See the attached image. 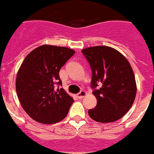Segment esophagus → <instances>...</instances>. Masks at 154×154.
<instances>
[{
	"instance_id": "obj_1",
	"label": "esophagus",
	"mask_w": 154,
	"mask_h": 154,
	"mask_svg": "<svg viewBox=\"0 0 154 154\" xmlns=\"http://www.w3.org/2000/svg\"><path fill=\"white\" fill-rule=\"evenodd\" d=\"M85 95H86V92L84 90H81L79 94H77V97H78L79 98H83Z\"/></svg>"
}]
</instances>
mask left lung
Returning <instances> with one entry per match:
<instances>
[{"mask_svg":"<svg viewBox=\"0 0 154 154\" xmlns=\"http://www.w3.org/2000/svg\"><path fill=\"white\" fill-rule=\"evenodd\" d=\"M92 70L91 88L97 105L88 110L97 122H113L121 119L133 105L136 83L126 58L116 49L97 46L82 50Z\"/></svg>","mask_w":154,"mask_h":154,"instance_id":"obj_1","label":"left lung"}]
</instances>
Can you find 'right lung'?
Masks as SVG:
<instances>
[{"label": "right lung", "mask_w": 154, "mask_h": 154, "mask_svg": "<svg viewBox=\"0 0 154 154\" xmlns=\"http://www.w3.org/2000/svg\"><path fill=\"white\" fill-rule=\"evenodd\" d=\"M75 53L64 47L42 45L23 61L17 74L16 92L23 110L36 122L54 124L68 114L74 99L59 88L62 85L59 72Z\"/></svg>", "instance_id": "1"}]
</instances>
